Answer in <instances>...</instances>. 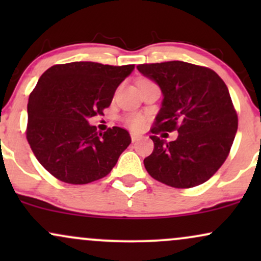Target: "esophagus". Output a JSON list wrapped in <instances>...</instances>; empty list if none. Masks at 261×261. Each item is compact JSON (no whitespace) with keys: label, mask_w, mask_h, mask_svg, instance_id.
Returning <instances> with one entry per match:
<instances>
[{"label":"esophagus","mask_w":261,"mask_h":261,"mask_svg":"<svg viewBox=\"0 0 261 261\" xmlns=\"http://www.w3.org/2000/svg\"><path fill=\"white\" fill-rule=\"evenodd\" d=\"M141 136L139 134H135V133H131V140H133V142H136L137 140H140Z\"/></svg>","instance_id":"esophagus-1"}]
</instances>
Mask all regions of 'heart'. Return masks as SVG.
<instances>
[{
  "instance_id": "b5f03b06",
  "label": "heart",
  "mask_w": 261,
  "mask_h": 261,
  "mask_svg": "<svg viewBox=\"0 0 261 261\" xmlns=\"http://www.w3.org/2000/svg\"><path fill=\"white\" fill-rule=\"evenodd\" d=\"M143 118L141 115H130L126 118V124L134 128H140L143 125Z\"/></svg>"
}]
</instances>
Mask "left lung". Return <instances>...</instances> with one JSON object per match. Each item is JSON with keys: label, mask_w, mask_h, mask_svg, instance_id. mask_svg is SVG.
<instances>
[{"label": "left lung", "mask_w": 261, "mask_h": 261, "mask_svg": "<svg viewBox=\"0 0 261 261\" xmlns=\"http://www.w3.org/2000/svg\"><path fill=\"white\" fill-rule=\"evenodd\" d=\"M137 70L163 94L149 136L153 152L143 160L148 174L179 189L207 181L228 157L238 128L226 83L215 71L184 61L139 65ZM174 129L178 137L170 143L156 136Z\"/></svg>", "instance_id": "8db88e82"}]
</instances>
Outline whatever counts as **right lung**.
I'll list each match as a JSON object with an SVG mask.
<instances>
[{"label":"right lung","instance_id":"1","mask_svg":"<svg viewBox=\"0 0 261 261\" xmlns=\"http://www.w3.org/2000/svg\"><path fill=\"white\" fill-rule=\"evenodd\" d=\"M134 68L76 61L41 74L29 95L27 140L50 174L68 184H88L112 172L131 143L130 134L118 126L98 133L88 119L103 114Z\"/></svg>","mask_w":261,"mask_h":261}]
</instances>
